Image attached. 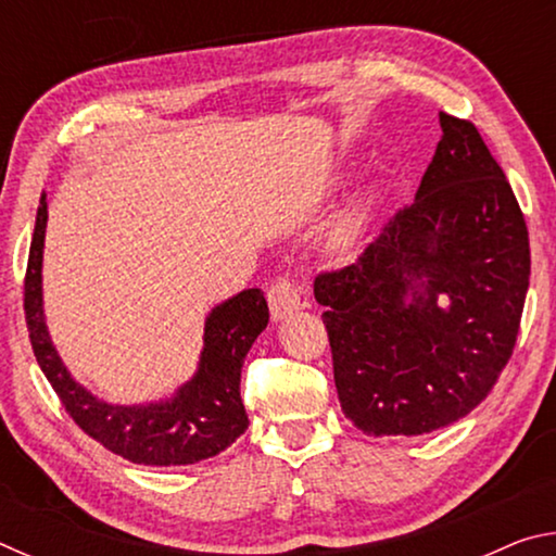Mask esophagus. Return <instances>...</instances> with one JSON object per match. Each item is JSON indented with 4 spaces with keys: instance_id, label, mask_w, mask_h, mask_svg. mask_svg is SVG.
Listing matches in <instances>:
<instances>
[{
    "instance_id": "esophagus-1",
    "label": "esophagus",
    "mask_w": 556,
    "mask_h": 556,
    "mask_svg": "<svg viewBox=\"0 0 556 556\" xmlns=\"http://www.w3.org/2000/svg\"><path fill=\"white\" fill-rule=\"evenodd\" d=\"M267 301H269V314L271 321H285L287 316H291L301 308V296L296 287L291 285L289 279H277L275 285L267 291Z\"/></svg>"
}]
</instances>
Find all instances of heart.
I'll return each instance as SVG.
<instances>
[{"instance_id": "obj_1", "label": "heart", "mask_w": 556, "mask_h": 556, "mask_svg": "<svg viewBox=\"0 0 556 556\" xmlns=\"http://www.w3.org/2000/svg\"><path fill=\"white\" fill-rule=\"evenodd\" d=\"M365 223H368V205L357 203L355 208L348 211L341 218V223L333 228L331 232L333 244H338V248H348V244H353L365 230Z\"/></svg>"}]
</instances>
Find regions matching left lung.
Masks as SVG:
<instances>
[{"label":"left lung","mask_w":556,"mask_h":556,"mask_svg":"<svg viewBox=\"0 0 556 556\" xmlns=\"http://www.w3.org/2000/svg\"><path fill=\"white\" fill-rule=\"evenodd\" d=\"M441 135L414 203L314 296L341 409L368 437H419L478 407L510 361L530 240L510 184L466 119Z\"/></svg>","instance_id":"8db88e82"}]
</instances>
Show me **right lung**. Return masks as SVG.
<instances>
[{"label":"right lung","mask_w":556,"mask_h":556,"mask_svg":"<svg viewBox=\"0 0 556 556\" xmlns=\"http://www.w3.org/2000/svg\"><path fill=\"white\" fill-rule=\"evenodd\" d=\"M49 205L41 195L24 281V312L36 361L88 437L112 454L142 466H188L218 456L248 429L240 400V370L252 343L269 321L267 299L244 289L205 316L203 351L193 378L172 397L147 404H112L98 400L65 368L51 341L43 314V240Z\"/></svg>","instance_id":"add662e5"}]
</instances>
